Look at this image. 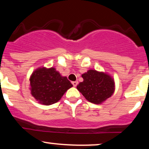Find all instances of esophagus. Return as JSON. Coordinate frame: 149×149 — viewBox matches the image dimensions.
Wrapping results in <instances>:
<instances>
[{
	"label": "esophagus",
	"mask_w": 149,
	"mask_h": 149,
	"mask_svg": "<svg viewBox=\"0 0 149 149\" xmlns=\"http://www.w3.org/2000/svg\"><path fill=\"white\" fill-rule=\"evenodd\" d=\"M72 84H73V86L76 87V86H77V85H78V81H73V82H72Z\"/></svg>",
	"instance_id": "1"
}]
</instances>
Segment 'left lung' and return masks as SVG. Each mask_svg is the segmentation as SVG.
<instances>
[{
    "label": "left lung",
    "instance_id": "8db88e82",
    "mask_svg": "<svg viewBox=\"0 0 149 149\" xmlns=\"http://www.w3.org/2000/svg\"><path fill=\"white\" fill-rule=\"evenodd\" d=\"M83 82L77 89L87 100L93 104H101L114 92V81L109 75L95 70H89L82 75Z\"/></svg>",
    "mask_w": 149,
    "mask_h": 149
}]
</instances>
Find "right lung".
Instances as JSON below:
<instances>
[{
    "instance_id": "obj_1",
    "label": "right lung",
    "mask_w": 149,
    "mask_h": 149,
    "mask_svg": "<svg viewBox=\"0 0 149 149\" xmlns=\"http://www.w3.org/2000/svg\"><path fill=\"white\" fill-rule=\"evenodd\" d=\"M31 95L40 103L51 105L57 102L68 89L73 86L66 77H62L54 68H41L30 78Z\"/></svg>"
}]
</instances>
